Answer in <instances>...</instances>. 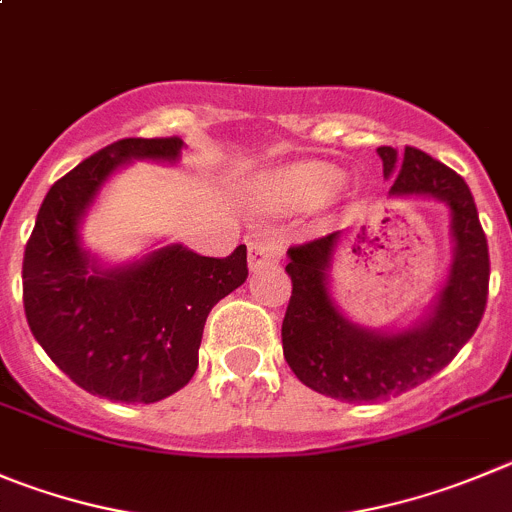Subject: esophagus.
Masks as SVG:
<instances>
[{
    "instance_id": "1",
    "label": "esophagus",
    "mask_w": 512,
    "mask_h": 512,
    "mask_svg": "<svg viewBox=\"0 0 512 512\" xmlns=\"http://www.w3.org/2000/svg\"><path fill=\"white\" fill-rule=\"evenodd\" d=\"M283 257V245L278 240H270V237H260V240H252L247 247V265L252 272L262 270L267 265H275V262Z\"/></svg>"
}]
</instances>
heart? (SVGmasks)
Here are the masks:
<instances>
[{
	"label": "heart",
	"instance_id": "b5f03b06",
	"mask_svg": "<svg viewBox=\"0 0 512 512\" xmlns=\"http://www.w3.org/2000/svg\"><path fill=\"white\" fill-rule=\"evenodd\" d=\"M346 186V171L328 161H303L272 171L260 189L267 204L280 209H310L331 202Z\"/></svg>",
	"mask_w": 512,
	"mask_h": 512
}]
</instances>
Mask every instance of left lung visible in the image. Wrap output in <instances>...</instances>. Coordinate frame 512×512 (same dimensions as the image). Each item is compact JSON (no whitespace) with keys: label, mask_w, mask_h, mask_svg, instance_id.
I'll use <instances>...</instances> for the list:
<instances>
[{"label":"left lung","mask_w":512,"mask_h":512,"mask_svg":"<svg viewBox=\"0 0 512 512\" xmlns=\"http://www.w3.org/2000/svg\"><path fill=\"white\" fill-rule=\"evenodd\" d=\"M391 181V199L422 197L450 212L452 260L429 308L407 328H369L348 318L333 295V255L346 232L288 250L293 280L283 321V353L305 386L331 399L364 404L399 396L450 364L485 313L490 257L470 186L419 148L404 156L376 148Z\"/></svg>","instance_id":"left-lung-1"}]
</instances>
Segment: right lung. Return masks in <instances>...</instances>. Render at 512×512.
Masks as SVG:
<instances>
[{"mask_svg": "<svg viewBox=\"0 0 512 512\" xmlns=\"http://www.w3.org/2000/svg\"><path fill=\"white\" fill-rule=\"evenodd\" d=\"M181 138H123L47 191L25 247L22 290L32 336L85 391L154 404L184 389L199 366L207 315L247 280V247L204 257L181 242L126 262L83 245L100 191L133 161L179 164Z\"/></svg>", "mask_w": 512, "mask_h": 512, "instance_id": "right-lung-1", "label": "right lung"}]
</instances>
